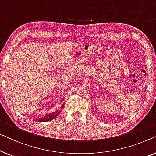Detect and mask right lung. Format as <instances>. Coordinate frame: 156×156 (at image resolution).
I'll return each instance as SVG.
<instances>
[{
	"instance_id": "obj_1",
	"label": "right lung",
	"mask_w": 156,
	"mask_h": 156,
	"mask_svg": "<svg viewBox=\"0 0 156 156\" xmlns=\"http://www.w3.org/2000/svg\"><path fill=\"white\" fill-rule=\"evenodd\" d=\"M64 106H62V108H63ZM61 111L59 110L57 111V112H53V113H50V114H49L48 115H47V116L42 117V118L38 119V121H40V122H44V121H51L52 120V119H54L55 118H56V117L58 116V114L60 113Z\"/></svg>"
}]
</instances>
